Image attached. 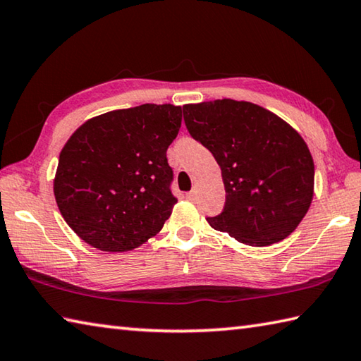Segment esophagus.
<instances>
[{
  "label": "esophagus",
  "instance_id": "34e87169",
  "mask_svg": "<svg viewBox=\"0 0 361 361\" xmlns=\"http://www.w3.org/2000/svg\"><path fill=\"white\" fill-rule=\"evenodd\" d=\"M187 198H188V200H195V198H196V188H193L192 192L187 193Z\"/></svg>",
  "mask_w": 361,
  "mask_h": 361
}]
</instances>
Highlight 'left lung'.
<instances>
[{
	"label": "left lung",
	"mask_w": 361,
	"mask_h": 361,
	"mask_svg": "<svg viewBox=\"0 0 361 361\" xmlns=\"http://www.w3.org/2000/svg\"><path fill=\"white\" fill-rule=\"evenodd\" d=\"M187 130L221 168L223 212L210 226L251 247L294 233L308 212L314 163L294 128L262 106L223 99L183 106Z\"/></svg>",
	"instance_id": "left-lung-1"
}]
</instances>
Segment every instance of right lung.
I'll return each instance as SVG.
<instances>
[{
    "mask_svg": "<svg viewBox=\"0 0 361 361\" xmlns=\"http://www.w3.org/2000/svg\"><path fill=\"white\" fill-rule=\"evenodd\" d=\"M180 122V106L145 104L77 128L59 154L53 190L80 239L127 251L159 233L178 202L166 151Z\"/></svg>",
    "mask_w": 361,
    "mask_h": 361,
    "instance_id": "1",
    "label": "right lung"
}]
</instances>
